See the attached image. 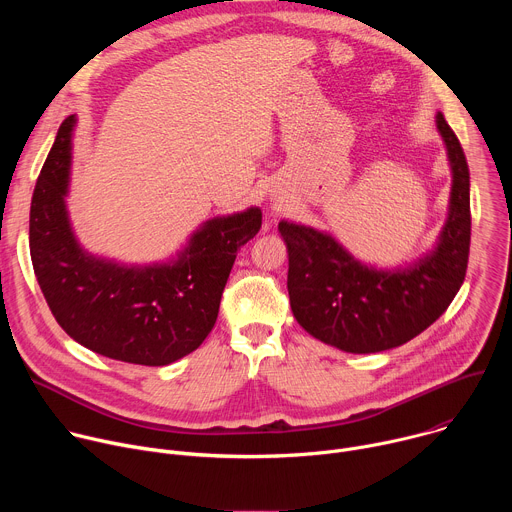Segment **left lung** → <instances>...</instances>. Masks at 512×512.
I'll return each mask as SVG.
<instances>
[{"mask_svg": "<svg viewBox=\"0 0 512 512\" xmlns=\"http://www.w3.org/2000/svg\"><path fill=\"white\" fill-rule=\"evenodd\" d=\"M452 170L446 225L433 251L407 267L377 269L354 259L330 233L281 221L291 312L314 338L352 354L401 346L440 318L466 277L470 253V170L462 145L435 115Z\"/></svg>", "mask_w": 512, "mask_h": 512, "instance_id": "obj_1", "label": "left lung"}]
</instances>
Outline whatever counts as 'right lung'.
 <instances>
[{
  "label": "right lung",
  "mask_w": 512,
  "mask_h": 512,
  "mask_svg": "<svg viewBox=\"0 0 512 512\" xmlns=\"http://www.w3.org/2000/svg\"><path fill=\"white\" fill-rule=\"evenodd\" d=\"M75 125V115L62 121L34 188L36 279L72 340L113 360L164 367L196 350L212 330L237 251L261 229V210L210 218L166 263L125 265L91 255L66 210Z\"/></svg>",
  "instance_id": "add662e5"
}]
</instances>
